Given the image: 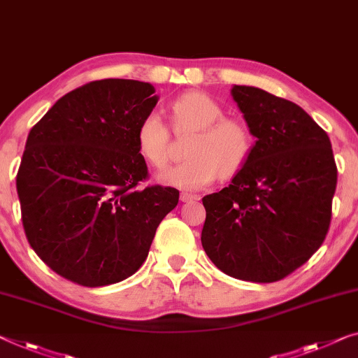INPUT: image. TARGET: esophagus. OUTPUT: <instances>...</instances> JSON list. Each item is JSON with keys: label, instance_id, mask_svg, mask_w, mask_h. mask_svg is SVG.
<instances>
[{"label": "esophagus", "instance_id": "1", "mask_svg": "<svg viewBox=\"0 0 358 358\" xmlns=\"http://www.w3.org/2000/svg\"><path fill=\"white\" fill-rule=\"evenodd\" d=\"M199 197L194 196V194H189V193H181L180 194V201L181 202H193V201H197Z\"/></svg>", "mask_w": 358, "mask_h": 358}]
</instances>
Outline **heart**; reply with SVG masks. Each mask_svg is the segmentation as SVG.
Instances as JSON below:
<instances>
[{"label": "heart", "mask_w": 358, "mask_h": 358, "mask_svg": "<svg viewBox=\"0 0 358 358\" xmlns=\"http://www.w3.org/2000/svg\"><path fill=\"white\" fill-rule=\"evenodd\" d=\"M177 133L193 131L185 159L159 175L162 183L196 191L209 186L218 175L231 178L249 161L254 136L243 120L223 117L222 106L209 94L188 92L170 104ZM135 140L141 157L154 169L169 161V130L156 112H148L136 127Z\"/></svg>", "instance_id": "1"}]
</instances>
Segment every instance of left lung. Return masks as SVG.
<instances>
[{
    "label": "left lung",
    "mask_w": 358,
    "mask_h": 358,
    "mask_svg": "<svg viewBox=\"0 0 358 358\" xmlns=\"http://www.w3.org/2000/svg\"><path fill=\"white\" fill-rule=\"evenodd\" d=\"M231 94L257 141L231 185L202 199L201 243L233 278L280 281L328 234L338 183L331 141L291 101L239 85Z\"/></svg>",
    "instance_id": "1"
}]
</instances>
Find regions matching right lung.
Masks as SVG:
<instances>
[{"mask_svg": "<svg viewBox=\"0 0 358 358\" xmlns=\"http://www.w3.org/2000/svg\"><path fill=\"white\" fill-rule=\"evenodd\" d=\"M151 83L90 82L64 94L31 127L15 185L29 244L52 271L98 287L131 276L159 223L178 204L151 185L135 133L154 109Z\"/></svg>", "mask_w": 358, "mask_h": 358, "instance_id": "right-lung-1", "label": "right lung"}]
</instances>
